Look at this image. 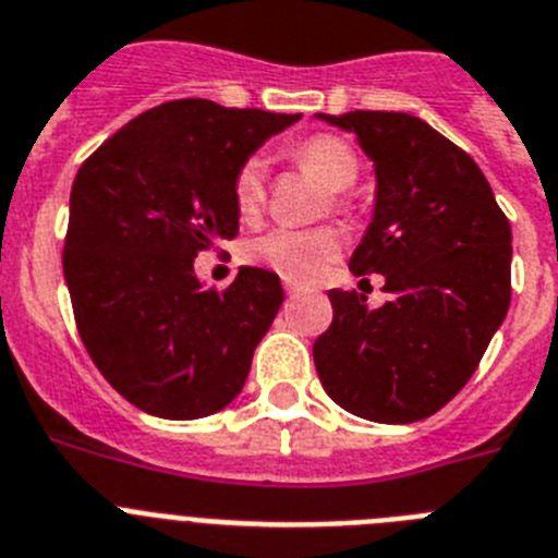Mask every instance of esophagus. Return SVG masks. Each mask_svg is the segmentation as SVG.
<instances>
[{
  "instance_id": "1",
  "label": "esophagus",
  "mask_w": 558,
  "mask_h": 558,
  "mask_svg": "<svg viewBox=\"0 0 558 558\" xmlns=\"http://www.w3.org/2000/svg\"><path fill=\"white\" fill-rule=\"evenodd\" d=\"M286 294H289V298H298L300 289H298V286H292V283H286Z\"/></svg>"
}]
</instances>
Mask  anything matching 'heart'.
Masks as SVG:
<instances>
[{"instance_id": "1", "label": "heart", "mask_w": 558, "mask_h": 558, "mask_svg": "<svg viewBox=\"0 0 558 558\" xmlns=\"http://www.w3.org/2000/svg\"><path fill=\"white\" fill-rule=\"evenodd\" d=\"M294 162L317 177L328 191H348L360 177V157L345 140L331 134L308 137L294 148ZM266 198V171L258 157L246 159L232 179V202L241 219H255ZM339 255V235L328 227L314 230H269L266 235L246 246V258L252 264L266 266L289 283H312L323 278L328 266Z\"/></svg>"}]
</instances>
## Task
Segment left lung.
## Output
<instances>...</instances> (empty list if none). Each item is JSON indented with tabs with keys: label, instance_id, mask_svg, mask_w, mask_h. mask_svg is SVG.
Instances as JSON below:
<instances>
[{
	"label": "left lung",
	"instance_id": "1",
	"mask_svg": "<svg viewBox=\"0 0 558 558\" xmlns=\"http://www.w3.org/2000/svg\"><path fill=\"white\" fill-rule=\"evenodd\" d=\"M317 120L353 134L376 173L351 272L381 275L385 306L331 289L314 365L342 410L379 424L429 418L458 396L511 303V225L466 151L404 111ZM367 280V278H365Z\"/></svg>",
	"mask_w": 558,
	"mask_h": 558
}]
</instances>
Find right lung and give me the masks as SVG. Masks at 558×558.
I'll list each match as a JSON object with an SVG mask.
<instances>
[{
    "instance_id": "add662e5",
    "label": "right lung",
    "mask_w": 558,
    "mask_h": 558,
    "mask_svg": "<svg viewBox=\"0 0 558 558\" xmlns=\"http://www.w3.org/2000/svg\"><path fill=\"white\" fill-rule=\"evenodd\" d=\"M300 114L171 100L92 154L70 193L64 280L92 362L143 413L193 421L241 393L283 303L269 269L241 266L225 292L193 272L235 239L232 179Z\"/></svg>"
}]
</instances>
